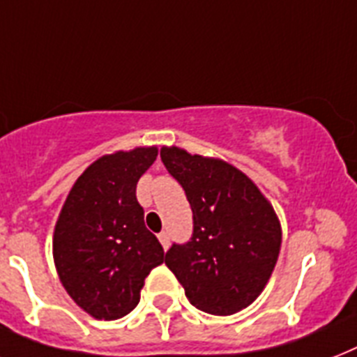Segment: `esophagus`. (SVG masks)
Here are the masks:
<instances>
[{
	"mask_svg": "<svg viewBox=\"0 0 357 357\" xmlns=\"http://www.w3.org/2000/svg\"><path fill=\"white\" fill-rule=\"evenodd\" d=\"M158 238H159V242H161V245H163V249L165 251H167V249H169V245H170V236H169V233H159L158 234Z\"/></svg>",
	"mask_w": 357,
	"mask_h": 357,
	"instance_id": "34e87169",
	"label": "esophagus"
}]
</instances>
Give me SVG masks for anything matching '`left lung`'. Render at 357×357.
<instances>
[{
  "mask_svg": "<svg viewBox=\"0 0 357 357\" xmlns=\"http://www.w3.org/2000/svg\"><path fill=\"white\" fill-rule=\"evenodd\" d=\"M161 161L192 208V236L165 264L196 308L231 315L253 303L279 259L280 224L259 187L222 159L163 146Z\"/></svg>",
  "mask_w": 357,
  "mask_h": 357,
  "instance_id": "left-lung-1",
  "label": "left lung"
}]
</instances>
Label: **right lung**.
<instances>
[{
	"mask_svg": "<svg viewBox=\"0 0 357 357\" xmlns=\"http://www.w3.org/2000/svg\"><path fill=\"white\" fill-rule=\"evenodd\" d=\"M158 149L102 155L75 181L53 236L58 277L75 303L95 319L130 314L144 279L165 251L144 225L135 188Z\"/></svg>",
	"mask_w": 357,
	"mask_h": 357,
	"instance_id": "obj_1",
	"label": "right lung"
}]
</instances>
